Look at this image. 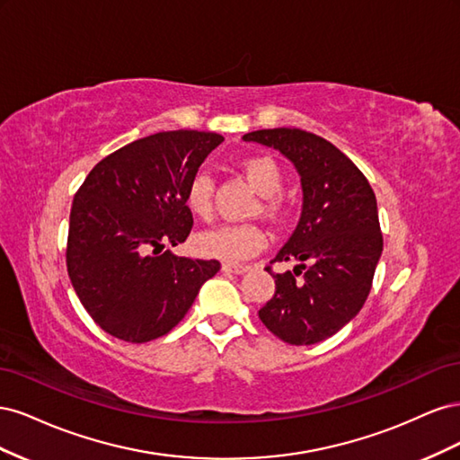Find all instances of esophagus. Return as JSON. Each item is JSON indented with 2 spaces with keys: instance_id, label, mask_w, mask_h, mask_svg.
<instances>
[{
  "instance_id": "34e87169",
  "label": "esophagus",
  "mask_w": 460,
  "mask_h": 460,
  "mask_svg": "<svg viewBox=\"0 0 460 460\" xmlns=\"http://www.w3.org/2000/svg\"><path fill=\"white\" fill-rule=\"evenodd\" d=\"M247 264H238V262H225L222 264V270L225 272H232V274H243L247 272Z\"/></svg>"
}]
</instances>
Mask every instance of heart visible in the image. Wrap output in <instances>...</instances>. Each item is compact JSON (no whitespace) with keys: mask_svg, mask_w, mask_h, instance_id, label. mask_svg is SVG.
<instances>
[{"mask_svg":"<svg viewBox=\"0 0 460 460\" xmlns=\"http://www.w3.org/2000/svg\"><path fill=\"white\" fill-rule=\"evenodd\" d=\"M242 171L264 199L261 203L262 211L269 215H278L284 208V199L280 191L284 186V171L278 161L270 155H252L243 159ZM213 193L215 182L213 176L199 171L190 178L186 186V205L190 211L199 218L213 217ZM269 243V234L259 222H240V225H220L217 228L207 230L198 235L196 245L199 252L207 257H215L220 261H245L261 253Z\"/></svg>","mask_w":460,"mask_h":460,"instance_id":"b5f03b06","label":"heart"}]
</instances>
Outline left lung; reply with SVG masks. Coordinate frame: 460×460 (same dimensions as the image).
Masks as SVG:
<instances>
[{
	"instance_id": "obj_1",
	"label": "left lung",
	"mask_w": 460,
	"mask_h": 460,
	"mask_svg": "<svg viewBox=\"0 0 460 460\" xmlns=\"http://www.w3.org/2000/svg\"><path fill=\"white\" fill-rule=\"evenodd\" d=\"M243 140L280 151L303 186L299 225L270 261L299 264L284 274L267 267L276 291L259 318L286 343H318L355 318L370 294L384 247L376 196L357 164L313 132L270 128Z\"/></svg>"
}]
</instances>
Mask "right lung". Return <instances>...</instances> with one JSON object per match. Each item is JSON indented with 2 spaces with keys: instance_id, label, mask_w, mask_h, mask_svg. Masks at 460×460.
Instances as JSON below:
<instances>
[{
  "instance_id": "obj_1",
  "label": "right lung",
  "mask_w": 460,
  "mask_h": 460,
  "mask_svg": "<svg viewBox=\"0 0 460 460\" xmlns=\"http://www.w3.org/2000/svg\"><path fill=\"white\" fill-rule=\"evenodd\" d=\"M225 137L157 132L97 163L76 191L66 270L93 323L128 343L169 333L220 262L176 257L193 226L186 186Z\"/></svg>"
}]
</instances>
